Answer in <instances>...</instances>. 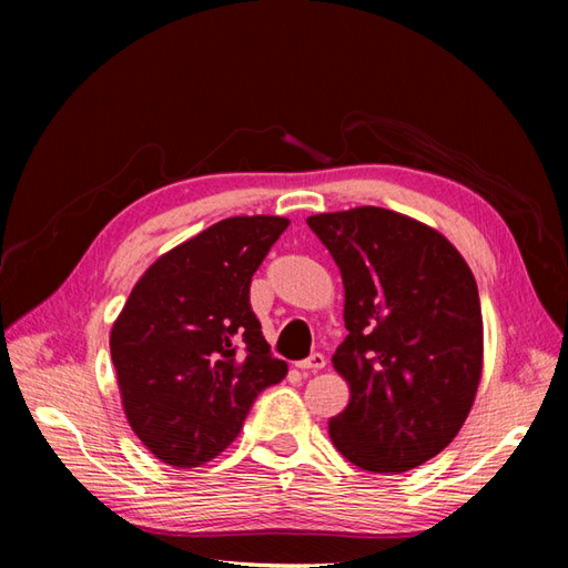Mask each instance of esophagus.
I'll list each match as a JSON object with an SVG mask.
<instances>
[{
	"label": "esophagus",
	"mask_w": 568,
	"mask_h": 568,
	"mask_svg": "<svg viewBox=\"0 0 568 568\" xmlns=\"http://www.w3.org/2000/svg\"><path fill=\"white\" fill-rule=\"evenodd\" d=\"M324 365H326L324 355H322V353H313L311 357L301 359V363H298V369H303V372H317V369H322Z\"/></svg>",
	"instance_id": "esophagus-1"
}]
</instances>
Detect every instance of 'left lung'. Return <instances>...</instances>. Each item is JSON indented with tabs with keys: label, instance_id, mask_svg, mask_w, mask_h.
Masks as SVG:
<instances>
[{
	"label": "left lung",
	"instance_id": "left-lung-1",
	"mask_svg": "<svg viewBox=\"0 0 568 568\" xmlns=\"http://www.w3.org/2000/svg\"><path fill=\"white\" fill-rule=\"evenodd\" d=\"M346 288L348 336L332 363L351 403L336 450L367 471H409L448 448L484 365L476 280L436 230L376 205L307 217Z\"/></svg>",
	"mask_w": 568,
	"mask_h": 568
}]
</instances>
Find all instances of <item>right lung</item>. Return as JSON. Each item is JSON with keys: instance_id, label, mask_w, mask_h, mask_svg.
Returning <instances> with one entry per match:
<instances>
[{"instance_id": "add662e5", "label": "right lung", "mask_w": 568, "mask_h": 568, "mask_svg": "<svg viewBox=\"0 0 568 568\" xmlns=\"http://www.w3.org/2000/svg\"><path fill=\"white\" fill-rule=\"evenodd\" d=\"M286 217L215 222L153 263L118 315L111 357L132 432L173 467L192 469L239 436L288 367L270 353L251 280Z\"/></svg>"}]
</instances>
